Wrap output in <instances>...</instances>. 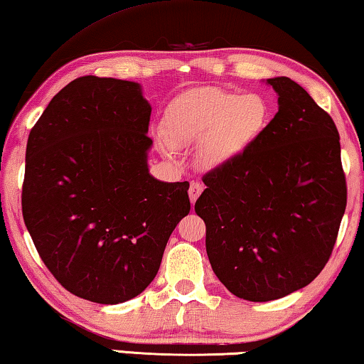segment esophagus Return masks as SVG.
Listing matches in <instances>:
<instances>
[{"instance_id": "1", "label": "esophagus", "mask_w": 364, "mask_h": 364, "mask_svg": "<svg viewBox=\"0 0 364 364\" xmlns=\"http://www.w3.org/2000/svg\"><path fill=\"white\" fill-rule=\"evenodd\" d=\"M203 193V186H200L199 183H191V186H189V200H191V204L196 203V199L199 198V194Z\"/></svg>"}]
</instances>
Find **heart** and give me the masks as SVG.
Masks as SVG:
<instances>
[{
	"mask_svg": "<svg viewBox=\"0 0 364 364\" xmlns=\"http://www.w3.org/2000/svg\"><path fill=\"white\" fill-rule=\"evenodd\" d=\"M271 106L262 93L196 88L168 106L160 144L166 154L198 145V160L220 170L247 154L271 122Z\"/></svg>",
	"mask_w": 364,
	"mask_h": 364,
	"instance_id": "b5f03b06",
	"label": "heart"
}]
</instances>
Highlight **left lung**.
<instances>
[{
  "mask_svg": "<svg viewBox=\"0 0 364 364\" xmlns=\"http://www.w3.org/2000/svg\"><path fill=\"white\" fill-rule=\"evenodd\" d=\"M278 112L253 147L203 178L194 204L210 267L232 294L281 299L327 264L346 208L332 117L287 77L268 78Z\"/></svg>",
  "mask_w": 364,
  "mask_h": 364,
  "instance_id": "obj_1",
  "label": "left lung"
}]
</instances>
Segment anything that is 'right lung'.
Segmentation results:
<instances>
[{"label": "right lung", "mask_w": 364, "mask_h": 364, "mask_svg": "<svg viewBox=\"0 0 364 364\" xmlns=\"http://www.w3.org/2000/svg\"><path fill=\"white\" fill-rule=\"evenodd\" d=\"M150 112L139 83L88 75L52 97L27 139L26 227L48 271L81 299L139 296L191 208L188 181L150 175Z\"/></svg>", "instance_id": "obj_1"}]
</instances>
